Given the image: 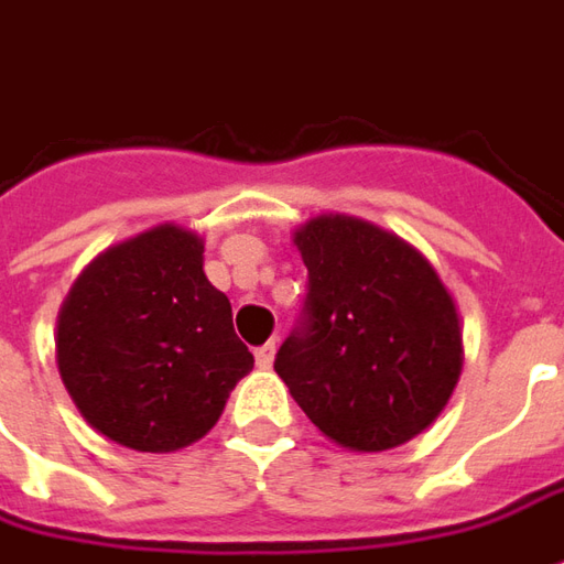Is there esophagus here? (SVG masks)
<instances>
[{
    "instance_id": "obj_1",
    "label": "esophagus",
    "mask_w": 564,
    "mask_h": 564,
    "mask_svg": "<svg viewBox=\"0 0 564 564\" xmlns=\"http://www.w3.org/2000/svg\"><path fill=\"white\" fill-rule=\"evenodd\" d=\"M274 348H278V345H274V338L265 341L262 348H256V366H259V369H269V366L274 364Z\"/></svg>"
}]
</instances>
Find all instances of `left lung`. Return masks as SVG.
Returning <instances> with one entry per match:
<instances>
[{
	"mask_svg": "<svg viewBox=\"0 0 564 564\" xmlns=\"http://www.w3.org/2000/svg\"><path fill=\"white\" fill-rule=\"evenodd\" d=\"M295 247L308 293L274 357L278 376L338 446H403L458 384L455 299L412 243L357 216H317L295 231Z\"/></svg>",
	"mask_w": 564,
	"mask_h": 564,
	"instance_id": "left-lung-1",
	"label": "left lung"
}]
</instances>
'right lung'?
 <instances>
[{"mask_svg":"<svg viewBox=\"0 0 564 564\" xmlns=\"http://www.w3.org/2000/svg\"><path fill=\"white\" fill-rule=\"evenodd\" d=\"M57 369L94 431L137 452H176L219 421L253 354L204 274V241L164 223L78 274L57 317Z\"/></svg>","mask_w":564,"mask_h":564,"instance_id":"1","label":"right lung"}]
</instances>
